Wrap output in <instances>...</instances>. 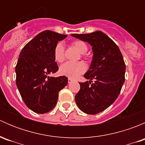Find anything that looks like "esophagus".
I'll return each mask as SVG.
<instances>
[{
	"mask_svg": "<svg viewBox=\"0 0 145 145\" xmlns=\"http://www.w3.org/2000/svg\"><path fill=\"white\" fill-rule=\"evenodd\" d=\"M73 82V80L71 79V78H68V83H72Z\"/></svg>",
	"mask_w": 145,
	"mask_h": 145,
	"instance_id": "34e87169",
	"label": "esophagus"
}]
</instances>
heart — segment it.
I'll list each match as a JSON object with an SVG mask.
<instances>
[{"mask_svg": "<svg viewBox=\"0 0 145 145\" xmlns=\"http://www.w3.org/2000/svg\"><path fill=\"white\" fill-rule=\"evenodd\" d=\"M72 45L81 54L86 53L88 51V46L82 40H76L72 42ZM54 58L57 62H62L64 60V48L62 43H58L54 50ZM86 67L83 62H66L59 68L61 75L65 76L69 78H76L84 73Z\"/></svg>", "mask_w": 145, "mask_h": 145, "instance_id": "b5f03b06", "label": "heart"}]
</instances>
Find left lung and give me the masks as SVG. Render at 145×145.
<instances>
[{
    "label": "left lung",
    "instance_id": "obj_1",
    "mask_svg": "<svg viewBox=\"0 0 145 145\" xmlns=\"http://www.w3.org/2000/svg\"><path fill=\"white\" fill-rule=\"evenodd\" d=\"M92 46L93 61L84 77L90 81L79 83L76 95L77 106L84 113L96 114L116 100L125 81V64L117 45L100 31L86 34H71ZM92 80H95L93 84Z\"/></svg>",
    "mask_w": 145,
    "mask_h": 145
}]
</instances>
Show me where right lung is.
<instances>
[{
	"mask_svg": "<svg viewBox=\"0 0 145 145\" xmlns=\"http://www.w3.org/2000/svg\"><path fill=\"white\" fill-rule=\"evenodd\" d=\"M50 30L40 32L22 50L15 67L16 84L28 107L37 114L52 110L59 92L68 83L67 77H49L58 71L54 50L67 37Z\"/></svg>",
	"mask_w": 145,
	"mask_h": 145,
	"instance_id": "1",
	"label": "right lung"
}]
</instances>
